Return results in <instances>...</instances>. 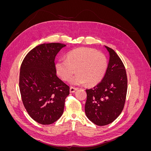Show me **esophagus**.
I'll list each match as a JSON object with an SVG mask.
<instances>
[{
  "instance_id": "esophagus-1",
  "label": "esophagus",
  "mask_w": 151,
  "mask_h": 151,
  "mask_svg": "<svg viewBox=\"0 0 151 151\" xmlns=\"http://www.w3.org/2000/svg\"><path fill=\"white\" fill-rule=\"evenodd\" d=\"M76 90H77V88H74V87H70V93H74Z\"/></svg>"
}]
</instances>
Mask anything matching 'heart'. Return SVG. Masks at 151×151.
Wrapping results in <instances>:
<instances>
[{
	"mask_svg": "<svg viewBox=\"0 0 151 151\" xmlns=\"http://www.w3.org/2000/svg\"><path fill=\"white\" fill-rule=\"evenodd\" d=\"M108 62L106 56L90 48L81 47L72 50L66 59H60L55 64L57 74L64 81L70 80L72 85H81L85 83L94 86L102 80L106 72Z\"/></svg>",
	"mask_w": 151,
	"mask_h": 151,
	"instance_id": "heart-1",
	"label": "heart"
}]
</instances>
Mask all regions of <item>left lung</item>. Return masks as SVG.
Listing matches in <instances>:
<instances>
[{"label":"left lung","mask_w":151,"mask_h":151,"mask_svg":"<svg viewBox=\"0 0 151 151\" xmlns=\"http://www.w3.org/2000/svg\"><path fill=\"white\" fill-rule=\"evenodd\" d=\"M109 53L107 70L102 81L86 89V115L94 124L106 125L119 116L125 103L127 76L124 65L114 50L105 46Z\"/></svg>","instance_id":"obj_1"}]
</instances>
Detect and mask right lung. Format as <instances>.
Segmentation results:
<instances>
[{
    "instance_id": "add662e5",
    "label": "right lung",
    "mask_w": 151,
    "mask_h": 151,
    "mask_svg": "<svg viewBox=\"0 0 151 151\" xmlns=\"http://www.w3.org/2000/svg\"><path fill=\"white\" fill-rule=\"evenodd\" d=\"M65 47L58 43H43L28 52L22 61L19 89L22 103L29 115L42 125L60 118L69 86L56 75L55 58Z\"/></svg>"
}]
</instances>
